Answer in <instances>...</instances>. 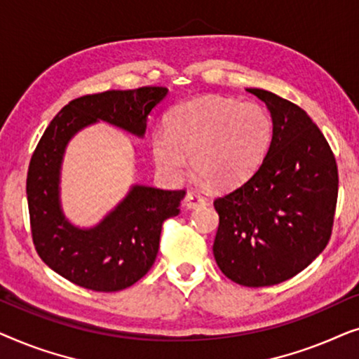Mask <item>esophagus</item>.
Masks as SVG:
<instances>
[{
  "mask_svg": "<svg viewBox=\"0 0 359 359\" xmlns=\"http://www.w3.org/2000/svg\"><path fill=\"white\" fill-rule=\"evenodd\" d=\"M205 203H208V201H205V198H203L199 193L189 191V193L184 196L183 205L186 209H196V208H199V205H204Z\"/></svg>",
  "mask_w": 359,
  "mask_h": 359,
  "instance_id": "1",
  "label": "esophagus"
}]
</instances>
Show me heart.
<instances>
[{
    "mask_svg": "<svg viewBox=\"0 0 359 359\" xmlns=\"http://www.w3.org/2000/svg\"><path fill=\"white\" fill-rule=\"evenodd\" d=\"M266 107L232 97L205 96L181 102L166 119V134L151 137V156L161 173L178 178L191 168L219 189L235 188L259 170L273 144Z\"/></svg>",
    "mask_w": 359,
    "mask_h": 359,
    "instance_id": "heart-1",
    "label": "heart"
}]
</instances>
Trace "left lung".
<instances>
[{
	"instance_id": "obj_1",
	"label": "left lung",
	"mask_w": 359,
	"mask_h": 359,
	"mask_svg": "<svg viewBox=\"0 0 359 359\" xmlns=\"http://www.w3.org/2000/svg\"><path fill=\"white\" fill-rule=\"evenodd\" d=\"M271 112L273 144L263 165L214 201V258L225 276L248 287L279 284L327 247L338 198L333 151L307 112L274 93L248 88Z\"/></svg>"
}]
</instances>
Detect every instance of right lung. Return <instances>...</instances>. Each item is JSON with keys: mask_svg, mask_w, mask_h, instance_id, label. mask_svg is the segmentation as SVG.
<instances>
[{"mask_svg": "<svg viewBox=\"0 0 359 359\" xmlns=\"http://www.w3.org/2000/svg\"><path fill=\"white\" fill-rule=\"evenodd\" d=\"M166 95L163 86H144L76 97L53 117L34 150L26 184L34 247L48 268L73 284L116 292L144 278L158 253L161 225L180 214L186 191L134 184L100 224L76 227L60 205L68 142L97 121L144 137L149 114Z\"/></svg>", "mask_w": 359, "mask_h": 359, "instance_id": "add662e5", "label": "right lung"}]
</instances>
